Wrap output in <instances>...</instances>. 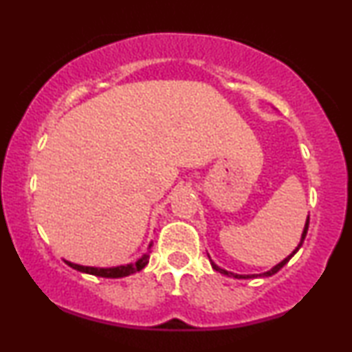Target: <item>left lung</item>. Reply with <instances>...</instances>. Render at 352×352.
<instances>
[{
	"mask_svg": "<svg viewBox=\"0 0 352 352\" xmlns=\"http://www.w3.org/2000/svg\"><path fill=\"white\" fill-rule=\"evenodd\" d=\"M307 228H309V216H307V219H306V224H305V229H302V234H301V240H300V243H298V247L293 250L292 252V254H288V256L283 259V261H280L278 264H276V266H274L272 269H269L267 272H263V274H252V276H242V274H234V272H229V271H226V269H221L219 266H216V264L211 261L210 259V263H211V266H213V269L214 271H218V272H221V274H224V276H229V277H234V278H252V277H271V276H274V274L276 272H278L280 271V269L285 266V264L290 261V259L293 258V254H295L298 250L301 248V245H302V242H305V239H306V234H307ZM210 258V256H208Z\"/></svg>",
	"mask_w": 352,
	"mask_h": 352,
	"instance_id": "obj_1",
	"label": "left lung"
}]
</instances>
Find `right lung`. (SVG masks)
Masks as SVG:
<instances>
[{"label":"right lung","mask_w":352,"mask_h":352,"mask_svg":"<svg viewBox=\"0 0 352 352\" xmlns=\"http://www.w3.org/2000/svg\"><path fill=\"white\" fill-rule=\"evenodd\" d=\"M152 243L148 245V250H151ZM147 250V253H144L141 258L138 259L136 263H131V264H126V266H117V267H91V266H81V264H75V263H70V261H65L67 264L72 269H75V271H80V272H85V274H91V276H96V277H105V278H120V277H126V276H131V274L141 271L147 266L148 263V258H151V252Z\"/></svg>","instance_id":"1"}]
</instances>
